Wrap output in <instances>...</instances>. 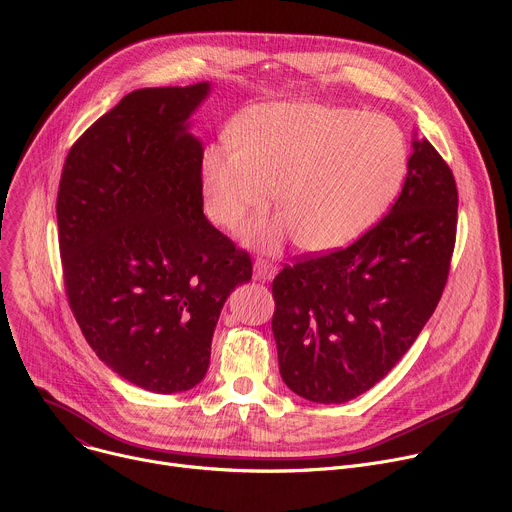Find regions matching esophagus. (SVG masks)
Wrapping results in <instances>:
<instances>
[{
    "mask_svg": "<svg viewBox=\"0 0 512 512\" xmlns=\"http://www.w3.org/2000/svg\"><path fill=\"white\" fill-rule=\"evenodd\" d=\"M277 275V267L271 265L269 261L265 259H257L255 261V279H263V281H269Z\"/></svg>",
    "mask_w": 512,
    "mask_h": 512,
    "instance_id": "34e87169",
    "label": "esophagus"
}]
</instances>
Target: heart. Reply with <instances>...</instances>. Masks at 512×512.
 <instances>
[{"label": "heart", "mask_w": 512, "mask_h": 512, "mask_svg": "<svg viewBox=\"0 0 512 512\" xmlns=\"http://www.w3.org/2000/svg\"><path fill=\"white\" fill-rule=\"evenodd\" d=\"M407 172L401 127L379 113L314 101L251 107L202 156L210 221L237 227L263 210L275 188L281 208L245 227L247 241L275 251L298 239L310 253L342 249L367 233L397 196Z\"/></svg>", "instance_id": "heart-1"}]
</instances>
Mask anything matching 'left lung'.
I'll use <instances>...</instances> for the list:
<instances>
[{
	"instance_id": "8db88e82",
	"label": "left lung",
	"mask_w": 512,
	"mask_h": 512,
	"mask_svg": "<svg viewBox=\"0 0 512 512\" xmlns=\"http://www.w3.org/2000/svg\"><path fill=\"white\" fill-rule=\"evenodd\" d=\"M456 225L454 174L425 137L415 139L385 218L352 245L308 255L273 279L283 383L314 403H346L375 387L440 302Z\"/></svg>"
}]
</instances>
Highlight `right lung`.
<instances>
[{"instance_id": "obj_1", "label": "right lung", "mask_w": 512, "mask_h": 512, "mask_svg": "<svg viewBox=\"0 0 512 512\" xmlns=\"http://www.w3.org/2000/svg\"><path fill=\"white\" fill-rule=\"evenodd\" d=\"M208 83L125 95L72 145L56 221L68 306L89 346L152 393L198 385L247 251L202 212V143L188 117Z\"/></svg>"}]
</instances>
